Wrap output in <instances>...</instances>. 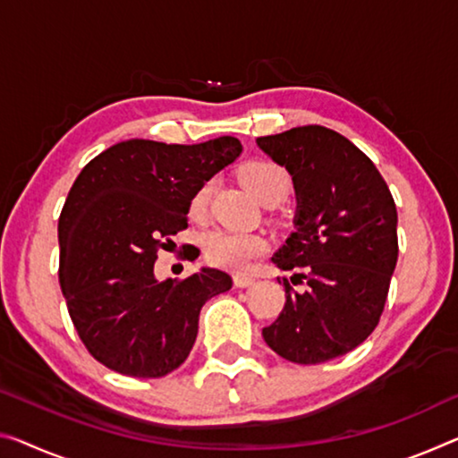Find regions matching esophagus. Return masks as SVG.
Listing matches in <instances>:
<instances>
[{
	"mask_svg": "<svg viewBox=\"0 0 458 458\" xmlns=\"http://www.w3.org/2000/svg\"><path fill=\"white\" fill-rule=\"evenodd\" d=\"M233 283H235V286H239V288H245V286H251L253 283H256V278H253L251 274H235Z\"/></svg>",
	"mask_w": 458,
	"mask_h": 458,
	"instance_id": "esophagus-1",
	"label": "esophagus"
}]
</instances>
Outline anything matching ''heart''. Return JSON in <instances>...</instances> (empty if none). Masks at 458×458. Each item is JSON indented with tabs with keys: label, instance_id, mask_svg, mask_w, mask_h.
Wrapping results in <instances>:
<instances>
[{
	"label": "heart",
	"instance_id": "b5f03b06",
	"mask_svg": "<svg viewBox=\"0 0 458 458\" xmlns=\"http://www.w3.org/2000/svg\"><path fill=\"white\" fill-rule=\"evenodd\" d=\"M239 178L245 184V188L256 196L259 202H266L270 199H280L291 190V178L278 164L272 161H250L242 167ZM210 194V186L205 184L199 192L194 194L192 202H190V210L192 215H200L207 208ZM266 250V239L259 233H251V231H239V229H227L216 227L210 229L205 235V258L213 266L227 270H243L253 258Z\"/></svg>",
	"mask_w": 458,
	"mask_h": 458
}]
</instances>
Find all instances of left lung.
Returning a JSON list of instances; mask_svg holds the SVG:
<instances>
[{
    "instance_id": "left-lung-1",
    "label": "left lung",
    "mask_w": 458,
    "mask_h": 458,
    "mask_svg": "<svg viewBox=\"0 0 458 458\" xmlns=\"http://www.w3.org/2000/svg\"><path fill=\"white\" fill-rule=\"evenodd\" d=\"M258 145L286 167L297 192L294 231L272 262L307 284L297 293L283 278L284 309L262 335L286 360L327 362L360 346L381 319L399 256L395 200L375 164L326 126L258 137Z\"/></svg>"
}]
</instances>
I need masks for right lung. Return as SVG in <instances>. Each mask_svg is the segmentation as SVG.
<instances>
[{
  "instance_id": "add662e5",
  "label": "right lung",
  "mask_w": 458,
  "mask_h": 458,
  "mask_svg": "<svg viewBox=\"0 0 458 458\" xmlns=\"http://www.w3.org/2000/svg\"><path fill=\"white\" fill-rule=\"evenodd\" d=\"M239 153L235 137L131 139L77 175L59 216V283L77 335L104 367L159 378L188 358L202 305L233 283L215 268L159 283L153 264L188 227L194 194Z\"/></svg>"
}]
</instances>
